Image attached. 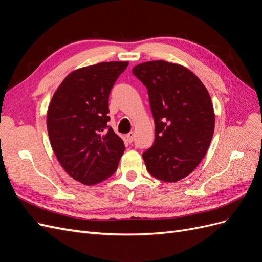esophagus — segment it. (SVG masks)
Returning a JSON list of instances; mask_svg holds the SVG:
<instances>
[{
	"label": "esophagus",
	"instance_id": "obj_1",
	"mask_svg": "<svg viewBox=\"0 0 262 262\" xmlns=\"http://www.w3.org/2000/svg\"><path fill=\"white\" fill-rule=\"evenodd\" d=\"M125 138H126V141H128L129 143H132L133 139H134V133H133V132H130V133H128V134H125Z\"/></svg>",
	"mask_w": 262,
	"mask_h": 262
}]
</instances>
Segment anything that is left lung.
<instances>
[{
	"mask_svg": "<svg viewBox=\"0 0 262 262\" xmlns=\"http://www.w3.org/2000/svg\"><path fill=\"white\" fill-rule=\"evenodd\" d=\"M146 86L155 123L152 147L142 154L147 171L162 181L190 175L208 152L215 125L208 90L177 63L147 61L132 69Z\"/></svg>",
	"mask_w": 262,
	"mask_h": 262,
	"instance_id": "1",
	"label": "left lung"
}]
</instances>
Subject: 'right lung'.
<instances>
[{
    "label": "right lung",
    "instance_id": "obj_1",
    "mask_svg": "<svg viewBox=\"0 0 262 262\" xmlns=\"http://www.w3.org/2000/svg\"><path fill=\"white\" fill-rule=\"evenodd\" d=\"M128 61L100 62L71 72L54 92L47 113L53 152L69 175L86 186L117 170L124 143L107 125L108 99Z\"/></svg>",
    "mask_w": 262,
    "mask_h": 262
}]
</instances>
